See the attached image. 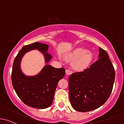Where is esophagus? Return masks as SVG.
<instances>
[{
    "label": "esophagus",
    "mask_w": 124,
    "mask_h": 124,
    "mask_svg": "<svg viewBox=\"0 0 124 124\" xmlns=\"http://www.w3.org/2000/svg\"><path fill=\"white\" fill-rule=\"evenodd\" d=\"M65 72H66V75H70V74H72V71H70V70H65Z\"/></svg>",
    "instance_id": "1"
}]
</instances>
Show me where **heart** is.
Wrapping results in <instances>:
<instances>
[{
    "label": "heart",
    "mask_w": 124,
    "mask_h": 124,
    "mask_svg": "<svg viewBox=\"0 0 124 124\" xmlns=\"http://www.w3.org/2000/svg\"><path fill=\"white\" fill-rule=\"evenodd\" d=\"M91 52L83 47L76 48L65 54V58L69 61H73L72 67L77 71H83L87 68L93 60Z\"/></svg>",
    "instance_id": "b5f03b06"
}]
</instances>
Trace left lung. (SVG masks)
<instances>
[{
    "label": "left lung",
    "mask_w": 124,
    "mask_h": 124,
    "mask_svg": "<svg viewBox=\"0 0 124 124\" xmlns=\"http://www.w3.org/2000/svg\"><path fill=\"white\" fill-rule=\"evenodd\" d=\"M115 72L105 50L99 47V59L83 72L69 77V96L72 107L82 112L102 106L112 93Z\"/></svg>",
    "instance_id": "1"
}]
</instances>
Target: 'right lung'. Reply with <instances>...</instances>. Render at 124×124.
Segmentation results:
<instances>
[{"label":"right lung","instance_id":"1","mask_svg":"<svg viewBox=\"0 0 124 124\" xmlns=\"http://www.w3.org/2000/svg\"><path fill=\"white\" fill-rule=\"evenodd\" d=\"M48 48L47 45L39 42L24 46L15 57L11 74L13 87L20 99L28 106L40 109L52 105L59 81L65 74V69L46 65L37 75L29 77L22 72L20 63L23 56L33 49L41 52L47 63L52 58L51 54L47 52Z\"/></svg>","mask_w":124,"mask_h":124}]
</instances>
